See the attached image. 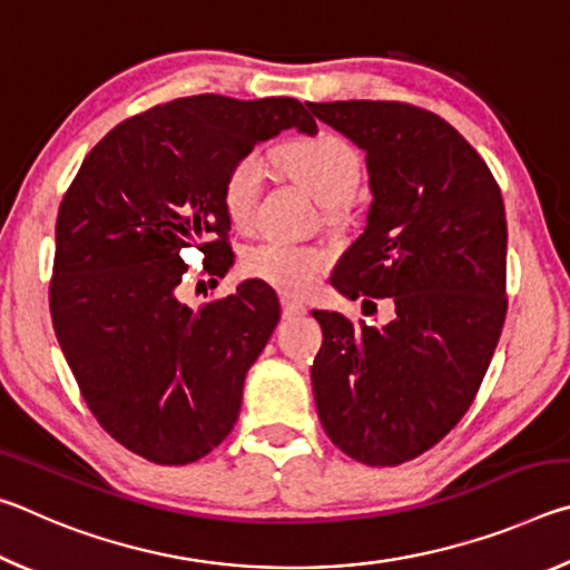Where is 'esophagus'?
Returning <instances> with one entry per match:
<instances>
[{"label":"esophagus","mask_w":570,"mask_h":570,"mask_svg":"<svg viewBox=\"0 0 570 570\" xmlns=\"http://www.w3.org/2000/svg\"><path fill=\"white\" fill-rule=\"evenodd\" d=\"M282 312H284L286 320H292V316H302V314H306V306H304L302 302H294V298L282 296Z\"/></svg>","instance_id":"1"}]
</instances>
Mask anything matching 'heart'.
Returning a JSON list of instances; mask_svg holds the SVG:
<instances>
[{
	"mask_svg": "<svg viewBox=\"0 0 570 570\" xmlns=\"http://www.w3.org/2000/svg\"><path fill=\"white\" fill-rule=\"evenodd\" d=\"M284 166L302 178L324 206H336L354 193L362 160L340 135L314 132L288 140L278 150ZM266 180L262 153H244L224 178V208L236 226L254 224ZM330 268V250L288 240H262L244 254V272L284 294H306Z\"/></svg>",
	"mask_w": 570,
	"mask_h": 570,
	"instance_id": "b5f03b06",
	"label": "heart"
}]
</instances>
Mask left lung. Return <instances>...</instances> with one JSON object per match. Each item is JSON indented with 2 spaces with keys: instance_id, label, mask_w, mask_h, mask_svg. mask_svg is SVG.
Wrapping results in <instances>:
<instances>
[{
  "instance_id": "left-lung-1",
  "label": "left lung",
  "mask_w": 570,
  "mask_h": 570,
  "mask_svg": "<svg viewBox=\"0 0 570 570\" xmlns=\"http://www.w3.org/2000/svg\"><path fill=\"white\" fill-rule=\"evenodd\" d=\"M366 153L372 206L334 268L336 292L392 296L394 320L314 312L316 412L344 455L402 465L470 410L503 332L505 206L478 150L440 115L387 100L308 102Z\"/></svg>"
}]
</instances>
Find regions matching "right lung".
Listing matches in <instances>:
<instances>
[{"label":"right lung","mask_w":570,"mask_h":570,"mask_svg":"<svg viewBox=\"0 0 570 570\" xmlns=\"http://www.w3.org/2000/svg\"><path fill=\"white\" fill-rule=\"evenodd\" d=\"M288 128L316 132L294 98L156 105L105 135L60 204L57 342L102 430L158 465L196 462L228 438L246 372L282 316L258 278L200 308L183 302L180 282L186 248L204 254L210 276L234 264L226 173Z\"/></svg>","instance_id":"add662e5"}]
</instances>
